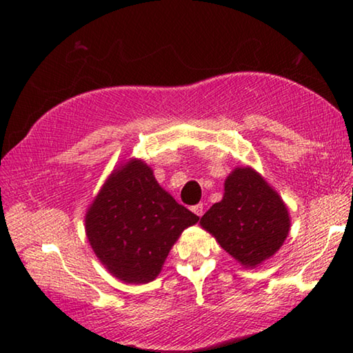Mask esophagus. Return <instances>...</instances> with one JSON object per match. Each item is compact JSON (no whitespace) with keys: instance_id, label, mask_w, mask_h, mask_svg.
<instances>
[{"instance_id":"esophagus-1","label":"esophagus","mask_w":353,"mask_h":353,"mask_svg":"<svg viewBox=\"0 0 353 353\" xmlns=\"http://www.w3.org/2000/svg\"><path fill=\"white\" fill-rule=\"evenodd\" d=\"M192 210H193V214H194V215H198L199 218L204 215V205H203V204H196V205H193V207H192Z\"/></svg>"}]
</instances>
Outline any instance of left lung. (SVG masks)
Listing matches in <instances>:
<instances>
[{"label":"left lung","instance_id":"obj_1","mask_svg":"<svg viewBox=\"0 0 353 353\" xmlns=\"http://www.w3.org/2000/svg\"><path fill=\"white\" fill-rule=\"evenodd\" d=\"M199 225L245 268H256L283 247L290 231L288 205L251 166H237L225 181V194Z\"/></svg>","mask_w":353,"mask_h":353}]
</instances>
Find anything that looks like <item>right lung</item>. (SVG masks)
Segmentation results:
<instances>
[{
	"label": "right lung",
	"instance_id": "add662e5",
	"mask_svg": "<svg viewBox=\"0 0 353 353\" xmlns=\"http://www.w3.org/2000/svg\"><path fill=\"white\" fill-rule=\"evenodd\" d=\"M192 214L160 187L152 168L128 159L106 177L85 216L88 242L111 275L125 284L154 281Z\"/></svg>",
	"mask_w": 353,
	"mask_h": 353
}]
</instances>
